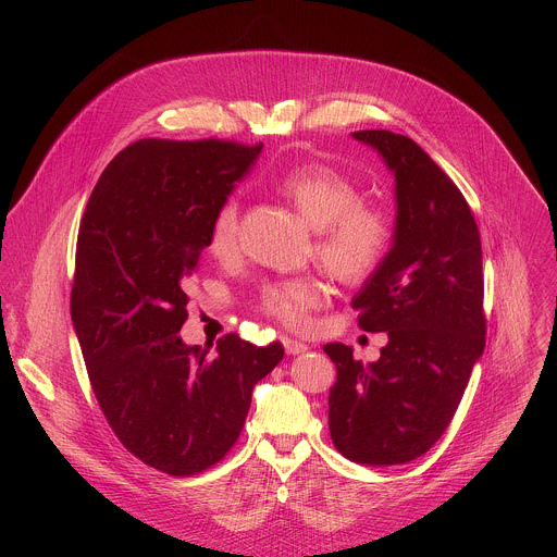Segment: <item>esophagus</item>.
I'll return each mask as SVG.
<instances>
[{"label": "esophagus", "mask_w": 557, "mask_h": 557, "mask_svg": "<svg viewBox=\"0 0 557 557\" xmlns=\"http://www.w3.org/2000/svg\"><path fill=\"white\" fill-rule=\"evenodd\" d=\"M283 347L289 356H298V354H305L309 349L307 343L302 341H296V338H289V336H283Z\"/></svg>", "instance_id": "1"}]
</instances>
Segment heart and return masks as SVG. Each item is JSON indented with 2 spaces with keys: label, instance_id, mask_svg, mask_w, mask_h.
<instances>
[{
  "label": "heart",
  "instance_id": "heart-1",
  "mask_svg": "<svg viewBox=\"0 0 557 557\" xmlns=\"http://www.w3.org/2000/svg\"><path fill=\"white\" fill-rule=\"evenodd\" d=\"M281 195L318 232L315 255L341 283L367 281L386 259L393 244V219L375 203L362 201L360 186L325 162H305L278 180ZM208 252L230 261L239 250L238 199H225L212 214ZM323 287L313 276L274 281L261 292L263 313L285 325H302L318 309Z\"/></svg>",
  "mask_w": 557,
  "mask_h": 557
}]
</instances>
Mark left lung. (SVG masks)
I'll return each mask as SVG.
<instances>
[{
  "instance_id": "left-lung-1",
  "label": "left lung",
  "mask_w": 557,
  "mask_h": 557,
  "mask_svg": "<svg viewBox=\"0 0 557 557\" xmlns=\"http://www.w3.org/2000/svg\"><path fill=\"white\" fill-rule=\"evenodd\" d=\"M395 175L393 248L351 305L367 332H386L375 362L330 343L336 364L327 424L336 450L362 466L424 455L450 424L484 349L482 246L455 182L409 137L360 131Z\"/></svg>"
}]
</instances>
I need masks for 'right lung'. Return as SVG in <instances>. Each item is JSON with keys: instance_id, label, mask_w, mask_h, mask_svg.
<instances>
[{"instance_id": "add662e5", "label": "right lung", "mask_w": 557, "mask_h": 557, "mask_svg": "<svg viewBox=\"0 0 557 557\" xmlns=\"http://www.w3.org/2000/svg\"><path fill=\"white\" fill-rule=\"evenodd\" d=\"M261 148L135 141L107 164L81 219L71 318L91 391L120 442L171 476L230 453L255 384L285 354L227 334L208 356L180 336L210 219Z\"/></svg>"}]
</instances>
